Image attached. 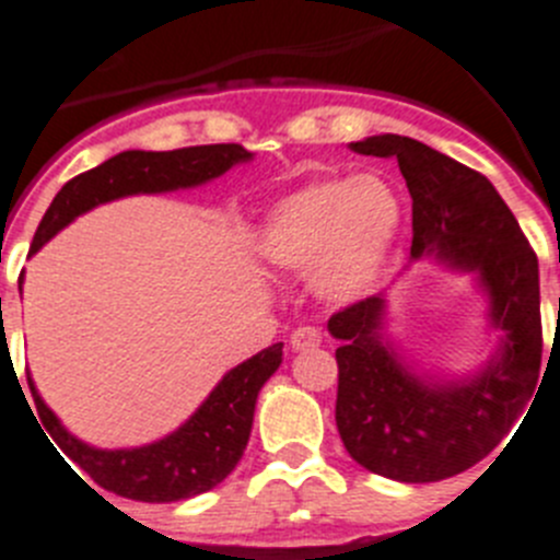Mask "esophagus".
Wrapping results in <instances>:
<instances>
[{
	"instance_id": "esophagus-1",
	"label": "esophagus",
	"mask_w": 560,
	"mask_h": 560,
	"mask_svg": "<svg viewBox=\"0 0 560 560\" xmlns=\"http://www.w3.org/2000/svg\"><path fill=\"white\" fill-rule=\"evenodd\" d=\"M291 350L294 352H307V350H316L322 343V332L316 327H296L291 332Z\"/></svg>"
}]
</instances>
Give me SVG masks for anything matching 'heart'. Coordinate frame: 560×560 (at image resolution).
Returning a JSON list of instances; mask_svg holds the SVG:
<instances>
[{
	"label": "heart",
	"instance_id": "heart-1",
	"mask_svg": "<svg viewBox=\"0 0 560 560\" xmlns=\"http://www.w3.org/2000/svg\"><path fill=\"white\" fill-rule=\"evenodd\" d=\"M402 230V199L383 177L316 179L277 199L258 253L277 269L305 275L332 305L361 300L381 280Z\"/></svg>",
	"mask_w": 560,
	"mask_h": 560
}]
</instances>
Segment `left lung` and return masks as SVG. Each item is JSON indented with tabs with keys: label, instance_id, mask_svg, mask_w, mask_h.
Masks as SVG:
<instances>
[{
	"label": "left lung",
	"instance_id": "1",
	"mask_svg": "<svg viewBox=\"0 0 560 560\" xmlns=\"http://www.w3.org/2000/svg\"><path fill=\"white\" fill-rule=\"evenodd\" d=\"M358 155L397 158L413 199L410 260L471 275L486 296L497 347L475 372L444 377L417 369L388 336L386 294L327 322L341 347L336 424L363 469L399 483H435L483 460L511 433L538 386V260L520 222L483 174L413 138L369 136ZM533 405V402H530Z\"/></svg>",
	"mask_w": 560,
	"mask_h": 560
}]
</instances>
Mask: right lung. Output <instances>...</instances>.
I'll return each instance as SVG.
<instances>
[{
	"instance_id": "add662e5",
	"label": "right lung",
	"mask_w": 560,
	"mask_h": 560,
	"mask_svg": "<svg viewBox=\"0 0 560 560\" xmlns=\"http://www.w3.org/2000/svg\"><path fill=\"white\" fill-rule=\"evenodd\" d=\"M249 161H253V152H246L241 143H208V147L172 152H119L91 172L77 174L60 188L35 230L30 255L38 253L46 241L69 228L77 217L100 205L136 197V194H168L179 188L205 186L238 163ZM280 363H283V343H271L249 361L238 363L224 374L217 388L177 430L141 447H91L63 428L55 410L40 399L33 381H30V392H33L40 422L49 430L55 444L96 486L127 500L177 502L205 494L235 469L253 433L260 388Z\"/></svg>"
}]
</instances>
